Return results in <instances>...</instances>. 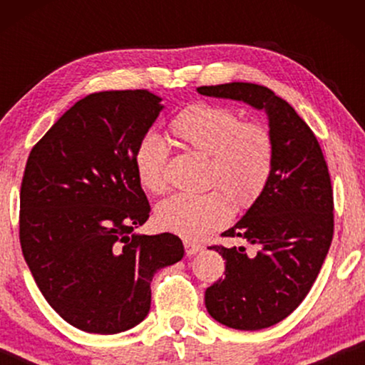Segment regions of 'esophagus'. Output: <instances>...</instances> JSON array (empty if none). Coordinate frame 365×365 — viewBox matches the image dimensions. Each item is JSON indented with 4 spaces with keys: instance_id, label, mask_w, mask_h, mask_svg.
<instances>
[{
    "instance_id": "obj_1",
    "label": "esophagus",
    "mask_w": 365,
    "mask_h": 365,
    "mask_svg": "<svg viewBox=\"0 0 365 365\" xmlns=\"http://www.w3.org/2000/svg\"><path fill=\"white\" fill-rule=\"evenodd\" d=\"M184 249H186V254L187 256H194V254H197V252H201L202 249H204V246L202 244H197V242H194V241H184Z\"/></svg>"
}]
</instances>
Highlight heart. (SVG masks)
Instances as JSON below:
<instances>
[{
    "mask_svg": "<svg viewBox=\"0 0 365 365\" xmlns=\"http://www.w3.org/2000/svg\"><path fill=\"white\" fill-rule=\"evenodd\" d=\"M179 146L207 156V186L202 194H174L156 207V224L186 239H201L222 227L229 202L236 211L251 207L266 189L274 164V141L266 126L246 123L232 109L194 103L169 123ZM169 149L158 134H143L134 149V171L149 192L168 187Z\"/></svg>",
    "mask_w": 365,
    "mask_h": 365,
    "instance_id": "1",
    "label": "heart"
}]
</instances>
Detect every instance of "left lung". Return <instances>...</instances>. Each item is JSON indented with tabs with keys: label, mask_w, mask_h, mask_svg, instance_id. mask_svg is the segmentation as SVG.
<instances>
[{
	"label": "left lung",
	"mask_w": 365,
	"mask_h": 365,
	"mask_svg": "<svg viewBox=\"0 0 365 365\" xmlns=\"http://www.w3.org/2000/svg\"><path fill=\"white\" fill-rule=\"evenodd\" d=\"M204 96L234 99L264 109L274 141V164L261 197L226 237L244 246H211L226 259V276L206 289L212 319L239 331L281 322L311 291L334 234L331 176L322 149L294 108L266 86L227 83L201 86Z\"/></svg>",
	"instance_id": "8db88e82"
}]
</instances>
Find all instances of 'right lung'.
Masks as SVG:
<instances>
[{
  "mask_svg": "<svg viewBox=\"0 0 365 365\" xmlns=\"http://www.w3.org/2000/svg\"><path fill=\"white\" fill-rule=\"evenodd\" d=\"M163 108L146 89L89 94L29 153L19 196L24 261L49 306L84 332L138 326L153 276L184 256L171 232L134 234L151 212L134 149Z\"/></svg>",
  "mask_w": 365,
  "mask_h": 365,
  "instance_id": "obj_1",
  "label": "right lung"
}]
</instances>
